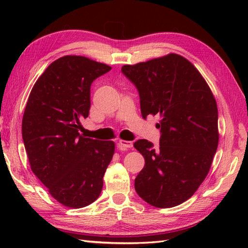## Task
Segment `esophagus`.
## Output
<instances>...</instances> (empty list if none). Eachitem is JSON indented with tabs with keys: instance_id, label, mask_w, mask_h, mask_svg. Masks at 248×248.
<instances>
[{
	"instance_id": "1",
	"label": "esophagus",
	"mask_w": 248,
	"mask_h": 248,
	"mask_svg": "<svg viewBox=\"0 0 248 248\" xmlns=\"http://www.w3.org/2000/svg\"><path fill=\"white\" fill-rule=\"evenodd\" d=\"M132 146H133V143H132V141H130V140H120L119 143H118L119 149H128V148H131Z\"/></svg>"
}]
</instances>
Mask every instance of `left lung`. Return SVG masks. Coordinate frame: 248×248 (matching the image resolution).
I'll use <instances>...</instances> for the list:
<instances>
[{
	"label": "left lung",
	"mask_w": 248,
	"mask_h": 248,
	"mask_svg": "<svg viewBox=\"0 0 248 248\" xmlns=\"http://www.w3.org/2000/svg\"><path fill=\"white\" fill-rule=\"evenodd\" d=\"M121 71L138 88L141 116L160 117L159 147L147 140L133 145L145 159L135 191L154 207H176L193 196L211 168L219 138L217 101L197 68L179 54Z\"/></svg>",
	"instance_id": "obj_1"
}]
</instances>
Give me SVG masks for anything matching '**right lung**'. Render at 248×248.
Wrapping results in <instances>:
<instances>
[{"instance_id":"right-lung-1","label":"right lung","mask_w":248,"mask_h":248,"mask_svg":"<svg viewBox=\"0 0 248 248\" xmlns=\"http://www.w3.org/2000/svg\"><path fill=\"white\" fill-rule=\"evenodd\" d=\"M110 69L85 56L60 57L38 78L26 102L22 138L31 170L68 208H84L99 197L114 155V141L78 132L91 108L92 83Z\"/></svg>"}]
</instances>
